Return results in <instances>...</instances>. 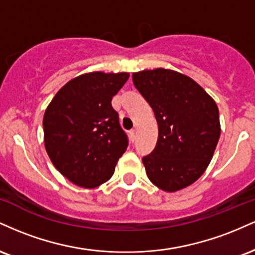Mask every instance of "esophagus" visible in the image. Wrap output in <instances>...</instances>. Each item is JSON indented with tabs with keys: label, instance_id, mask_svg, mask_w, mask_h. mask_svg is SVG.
I'll return each mask as SVG.
<instances>
[{
	"label": "esophagus",
	"instance_id": "obj_1",
	"mask_svg": "<svg viewBox=\"0 0 255 255\" xmlns=\"http://www.w3.org/2000/svg\"><path fill=\"white\" fill-rule=\"evenodd\" d=\"M129 135H130L131 141H134V140H135V137H136V130L135 129H131L129 131Z\"/></svg>",
	"mask_w": 255,
	"mask_h": 255
}]
</instances>
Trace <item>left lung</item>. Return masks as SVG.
Segmentation results:
<instances>
[{
    "label": "left lung",
    "mask_w": 255,
    "mask_h": 255,
    "mask_svg": "<svg viewBox=\"0 0 255 255\" xmlns=\"http://www.w3.org/2000/svg\"><path fill=\"white\" fill-rule=\"evenodd\" d=\"M131 78L158 124L156 147L142 158L147 177L164 192L191 186L206 170L218 144L217 104L192 78L176 71L145 69Z\"/></svg>",
    "instance_id": "1"
}]
</instances>
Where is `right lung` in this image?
Listing matches in <instances>:
<instances>
[{"label": "right lung", "instance_id": "1", "mask_svg": "<svg viewBox=\"0 0 255 255\" xmlns=\"http://www.w3.org/2000/svg\"><path fill=\"white\" fill-rule=\"evenodd\" d=\"M129 73H85L52 98L43 119L44 145L52 164L72 183L96 188L113 176L128 139L111 99Z\"/></svg>", "mask_w": 255, "mask_h": 255}]
</instances>
